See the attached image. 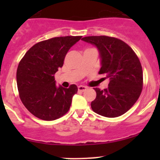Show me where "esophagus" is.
<instances>
[{"mask_svg":"<svg viewBox=\"0 0 160 160\" xmlns=\"http://www.w3.org/2000/svg\"><path fill=\"white\" fill-rule=\"evenodd\" d=\"M78 91H80V92H84L85 90H87V87H84V86H79V87H78Z\"/></svg>","mask_w":160,"mask_h":160,"instance_id":"1","label":"esophagus"}]
</instances>
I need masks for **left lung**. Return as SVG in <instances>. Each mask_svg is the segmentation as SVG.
<instances>
[{
	"label": "left lung",
	"mask_w": 160,
	"mask_h": 160,
	"mask_svg": "<svg viewBox=\"0 0 160 160\" xmlns=\"http://www.w3.org/2000/svg\"><path fill=\"white\" fill-rule=\"evenodd\" d=\"M98 50L101 68L110 82L108 88H94L93 111L102 116L115 118L125 114L136 102L142 89V70L137 55L128 44L118 38L90 36L82 39Z\"/></svg>",
	"instance_id": "1"
}]
</instances>
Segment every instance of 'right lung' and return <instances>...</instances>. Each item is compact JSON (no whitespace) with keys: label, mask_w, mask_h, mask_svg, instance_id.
<instances>
[{"label":"right lung","mask_w":160,"mask_h":160,"mask_svg":"<svg viewBox=\"0 0 160 160\" xmlns=\"http://www.w3.org/2000/svg\"><path fill=\"white\" fill-rule=\"evenodd\" d=\"M82 36L50 38L35 44L26 52L17 70V85L22 103L37 118L51 121L70 109L76 85L57 87L55 73L63 66L69 49Z\"/></svg>","instance_id":"1"}]
</instances>
